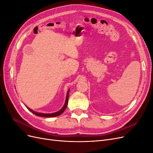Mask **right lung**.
Returning a JSON list of instances; mask_svg holds the SVG:
<instances>
[{
    "mask_svg": "<svg viewBox=\"0 0 153 153\" xmlns=\"http://www.w3.org/2000/svg\"><path fill=\"white\" fill-rule=\"evenodd\" d=\"M69 89L68 91L67 92V96H66V101H65V103H64L63 107L59 111L57 112H55V113H52V114H43V113H38V112H36L34 111H33L32 110L30 109L29 107H26L28 108L31 112L33 113L34 114H35L36 115H38V116H41V117H56V116H59V115H61L63 112L65 110V109L66 108V106L68 105V96H69Z\"/></svg>",
    "mask_w": 153,
    "mask_h": 153,
    "instance_id": "right-lung-1",
    "label": "right lung"
}]
</instances>
